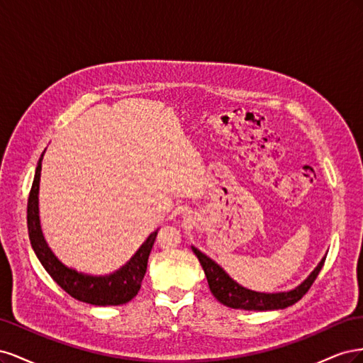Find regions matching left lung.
<instances>
[{"label": "left lung", "mask_w": 363, "mask_h": 363, "mask_svg": "<svg viewBox=\"0 0 363 363\" xmlns=\"http://www.w3.org/2000/svg\"><path fill=\"white\" fill-rule=\"evenodd\" d=\"M192 251L195 256L199 257L201 267L206 272L208 288H211L215 298L223 303L227 307L232 309H242V311H276V309H284V307L292 306L296 301L303 298V295L311 289L313 281L316 280L318 274H320L325 257L320 262L313 272L307 277L298 288L289 292H279V294H262L255 292L240 286L235 280L228 277V274L215 263L212 259H208L200 250L192 247Z\"/></svg>", "instance_id": "left-lung-1"}]
</instances>
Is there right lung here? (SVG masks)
Instances as JSON below:
<instances>
[{"label":"right lung","mask_w":363,"mask_h":363,"mask_svg":"<svg viewBox=\"0 0 363 363\" xmlns=\"http://www.w3.org/2000/svg\"><path fill=\"white\" fill-rule=\"evenodd\" d=\"M42 157L43 152L38 162L35 180H33L31 184L27 204L28 236L38 259L52 277V280L56 281L65 292H68L72 298L94 306H119L128 303L133 296H136L138 291L140 289V283L144 280V276L147 272L148 256L152 245H155L157 232L148 236L145 242L136 251V255L128 260L127 265H124L119 271L111 274V276L94 277L67 268L52 255V251L48 248L40 230L38 194Z\"/></svg>","instance_id":"add662e5"}]
</instances>
